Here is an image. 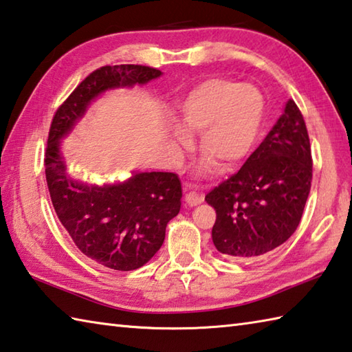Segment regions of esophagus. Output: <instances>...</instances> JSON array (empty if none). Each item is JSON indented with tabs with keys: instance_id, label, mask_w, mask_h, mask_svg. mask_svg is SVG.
<instances>
[{
	"instance_id": "1",
	"label": "esophagus",
	"mask_w": 352,
	"mask_h": 352,
	"mask_svg": "<svg viewBox=\"0 0 352 352\" xmlns=\"http://www.w3.org/2000/svg\"><path fill=\"white\" fill-rule=\"evenodd\" d=\"M202 201V196L195 193V191H188V193L185 195V204H187L188 207H196V205H199Z\"/></svg>"
}]
</instances>
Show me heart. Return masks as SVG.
<instances>
[{"instance_id": "1", "label": "heart", "mask_w": 352, "mask_h": 352, "mask_svg": "<svg viewBox=\"0 0 352 352\" xmlns=\"http://www.w3.org/2000/svg\"><path fill=\"white\" fill-rule=\"evenodd\" d=\"M179 110L184 129H173L177 147H190L188 131L201 135V153L219 171H233L247 159L257 141L265 116V99L262 91L251 84L208 79L190 91Z\"/></svg>"}]
</instances>
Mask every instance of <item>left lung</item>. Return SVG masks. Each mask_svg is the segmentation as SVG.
I'll list each match as a JSON object with an SVG mask.
<instances>
[{"mask_svg":"<svg viewBox=\"0 0 352 352\" xmlns=\"http://www.w3.org/2000/svg\"><path fill=\"white\" fill-rule=\"evenodd\" d=\"M311 179L313 159L307 125L289 99L243 167L205 196L216 210L211 230L216 250L242 261L280 247L300 222Z\"/></svg>","mask_w":352,"mask_h":352,"instance_id":"left-lung-1","label":"left lung"}]
</instances>
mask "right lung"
I'll use <instances>...</instances> for the list:
<instances>
[{"label": "right lung", "instance_id": "1", "mask_svg": "<svg viewBox=\"0 0 352 352\" xmlns=\"http://www.w3.org/2000/svg\"><path fill=\"white\" fill-rule=\"evenodd\" d=\"M161 75L145 65H105L72 91L50 125L44 165L53 208L76 247L111 270H138L157 253L167 223L181 210V181L165 171H138L118 184L76 181L67 171L61 141L107 90L144 85Z\"/></svg>", "mask_w": 352, "mask_h": 352}]
</instances>
